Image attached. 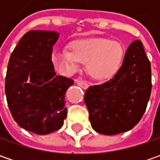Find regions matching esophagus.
Wrapping results in <instances>:
<instances>
[{
	"instance_id": "34e87169",
	"label": "esophagus",
	"mask_w": 160,
	"mask_h": 160,
	"mask_svg": "<svg viewBox=\"0 0 160 160\" xmlns=\"http://www.w3.org/2000/svg\"><path fill=\"white\" fill-rule=\"evenodd\" d=\"M76 83H77V85H79V86H81L83 89H87L88 88V86H89V84L86 83V82H84V81H80V80H77L76 81Z\"/></svg>"
}]
</instances>
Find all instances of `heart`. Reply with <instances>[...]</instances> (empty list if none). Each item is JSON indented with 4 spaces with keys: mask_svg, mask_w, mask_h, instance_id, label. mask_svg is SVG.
<instances>
[{
    "mask_svg": "<svg viewBox=\"0 0 160 160\" xmlns=\"http://www.w3.org/2000/svg\"><path fill=\"white\" fill-rule=\"evenodd\" d=\"M71 52L58 49L52 55L53 67L58 73L70 76L76 73L80 64H87L86 69L92 78L107 81L121 69L126 51L118 41L106 38H86L74 41Z\"/></svg>",
    "mask_w": 160,
    "mask_h": 160,
    "instance_id": "b5f03b06",
    "label": "heart"
}]
</instances>
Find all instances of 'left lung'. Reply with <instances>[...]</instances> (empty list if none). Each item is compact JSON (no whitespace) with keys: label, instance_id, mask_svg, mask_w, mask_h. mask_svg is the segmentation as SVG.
Listing matches in <instances>:
<instances>
[{"label":"left lung","instance_id":"left-lung-1","mask_svg":"<svg viewBox=\"0 0 160 160\" xmlns=\"http://www.w3.org/2000/svg\"><path fill=\"white\" fill-rule=\"evenodd\" d=\"M151 62L142 42L126 50L119 72L102 84L90 86L84 94L92 127L114 135L132 129L142 118L151 92Z\"/></svg>","mask_w":160,"mask_h":160}]
</instances>
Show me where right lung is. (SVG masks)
I'll return each instance as SVG.
<instances>
[{
	"mask_svg": "<svg viewBox=\"0 0 160 160\" xmlns=\"http://www.w3.org/2000/svg\"><path fill=\"white\" fill-rule=\"evenodd\" d=\"M58 38L54 31H28L10 55L5 78L7 102L14 120L41 135L63 126L68 112L65 92L74 83L54 71L52 53Z\"/></svg>",
	"mask_w": 160,
	"mask_h": 160,
	"instance_id": "add662e5",
	"label": "right lung"
}]
</instances>
